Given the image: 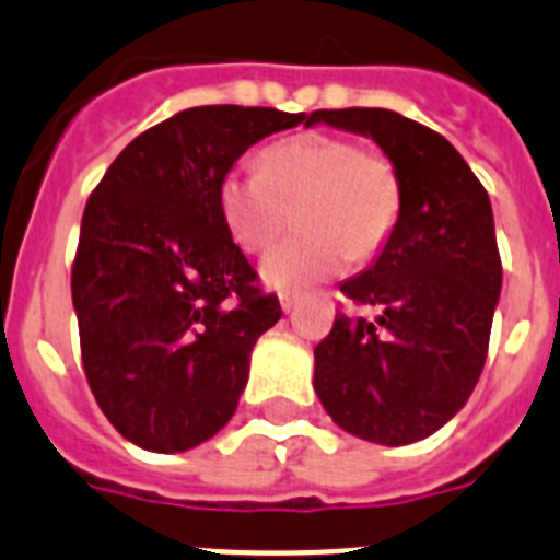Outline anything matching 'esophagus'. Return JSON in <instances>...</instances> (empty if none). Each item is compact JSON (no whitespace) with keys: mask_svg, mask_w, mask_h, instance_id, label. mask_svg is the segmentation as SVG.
Masks as SVG:
<instances>
[{"mask_svg":"<svg viewBox=\"0 0 560 560\" xmlns=\"http://www.w3.org/2000/svg\"><path fill=\"white\" fill-rule=\"evenodd\" d=\"M294 306H298V298H294V294H283V298H280V308H283L285 314H289Z\"/></svg>","mask_w":560,"mask_h":560,"instance_id":"34e87169","label":"esophagus"}]
</instances>
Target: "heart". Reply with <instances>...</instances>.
Segmentation results:
<instances>
[{
	"label": "heart",
	"mask_w": 560,
	"mask_h": 560,
	"mask_svg": "<svg viewBox=\"0 0 560 560\" xmlns=\"http://www.w3.org/2000/svg\"><path fill=\"white\" fill-rule=\"evenodd\" d=\"M257 165L260 174L225 171L217 208L243 252L271 246L294 214L298 231L260 262L269 289L298 294L335 277L349 254L366 260L386 246L400 214V179L383 154L335 133L303 131L262 148Z\"/></svg>",
	"instance_id": "b5f03b06"
}]
</instances>
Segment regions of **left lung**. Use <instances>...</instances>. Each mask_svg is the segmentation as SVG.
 <instances>
[{
    "mask_svg": "<svg viewBox=\"0 0 560 560\" xmlns=\"http://www.w3.org/2000/svg\"><path fill=\"white\" fill-rule=\"evenodd\" d=\"M377 142L400 179L386 246L340 283L369 317L337 314L314 349V392L337 427L381 446L423 441L472 395L501 298L492 202L446 137L386 108L314 110Z\"/></svg>",
    "mask_w": 560,
    "mask_h": 560,
    "instance_id": "left-lung-1",
    "label": "left lung"
}]
</instances>
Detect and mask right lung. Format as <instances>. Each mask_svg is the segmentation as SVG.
<instances>
[{
  "instance_id": "obj_1",
  "label": "right lung",
  "mask_w": 560,
  "mask_h": 560,
  "mask_svg": "<svg viewBox=\"0 0 560 560\" xmlns=\"http://www.w3.org/2000/svg\"><path fill=\"white\" fill-rule=\"evenodd\" d=\"M306 114L200 105L148 128L82 214L71 298L88 386L140 450L186 452L237 412L257 337L280 320L229 237L217 186L254 142Z\"/></svg>"
}]
</instances>
